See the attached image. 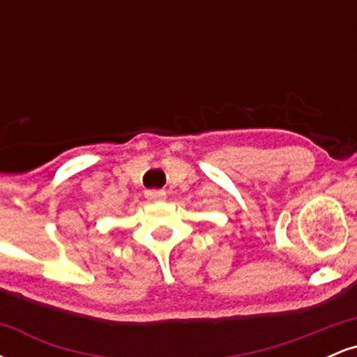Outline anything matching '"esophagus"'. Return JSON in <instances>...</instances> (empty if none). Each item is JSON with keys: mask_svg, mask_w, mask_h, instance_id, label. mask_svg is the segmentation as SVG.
I'll return each instance as SVG.
<instances>
[{"mask_svg": "<svg viewBox=\"0 0 357 357\" xmlns=\"http://www.w3.org/2000/svg\"><path fill=\"white\" fill-rule=\"evenodd\" d=\"M146 198L151 199V202H162V199H166V191L149 190V191H146Z\"/></svg>", "mask_w": 357, "mask_h": 357, "instance_id": "34e87169", "label": "esophagus"}]
</instances>
